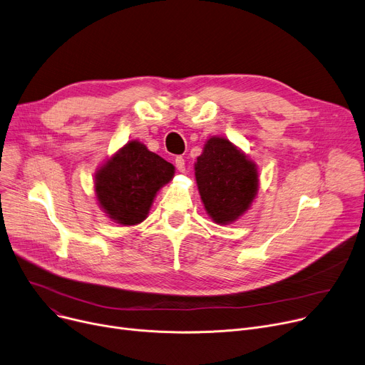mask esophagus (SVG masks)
<instances>
[{
  "mask_svg": "<svg viewBox=\"0 0 365 365\" xmlns=\"http://www.w3.org/2000/svg\"><path fill=\"white\" fill-rule=\"evenodd\" d=\"M175 164H176V168L179 170L180 173H183L185 172V158L183 157H176V160H175Z\"/></svg>",
  "mask_w": 365,
  "mask_h": 365,
  "instance_id": "obj_1",
  "label": "esophagus"
}]
</instances>
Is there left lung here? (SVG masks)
Wrapping results in <instances>:
<instances>
[{
    "label": "left lung",
    "instance_id": "obj_1",
    "mask_svg": "<svg viewBox=\"0 0 365 365\" xmlns=\"http://www.w3.org/2000/svg\"><path fill=\"white\" fill-rule=\"evenodd\" d=\"M195 179L204 208L217 225L244 215L259 187L255 163L223 136L207 139L195 163Z\"/></svg>",
    "mask_w": 365,
    "mask_h": 365
}]
</instances>
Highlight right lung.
<instances>
[{"label": "right lung", "mask_w": 365, "mask_h": 365, "mask_svg": "<svg viewBox=\"0 0 365 365\" xmlns=\"http://www.w3.org/2000/svg\"><path fill=\"white\" fill-rule=\"evenodd\" d=\"M173 176V164L129 140L96 170V201L114 223L135 226L148 217L157 192Z\"/></svg>", "instance_id": "right-lung-1"}]
</instances>
